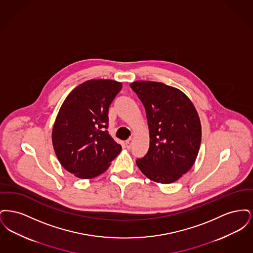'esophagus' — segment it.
Wrapping results in <instances>:
<instances>
[{
	"mask_svg": "<svg viewBox=\"0 0 253 253\" xmlns=\"http://www.w3.org/2000/svg\"><path fill=\"white\" fill-rule=\"evenodd\" d=\"M132 140L131 139V138L125 141V146H126V148H127V149H130V148L132 147Z\"/></svg>",
	"mask_w": 253,
	"mask_h": 253,
	"instance_id": "esophagus-1",
	"label": "esophagus"
}]
</instances>
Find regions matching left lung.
Here are the masks:
<instances>
[{"label":"left lung","mask_w":253,"mask_h":253,"mask_svg":"<svg viewBox=\"0 0 253 253\" xmlns=\"http://www.w3.org/2000/svg\"><path fill=\"white\" fill-rule=\"evenodd\" d=\"M130 87L144 106L150 133L149 150L136 165L152 180L172 183L193 167L198 155V114L189 97L174 87L144 81Z\"/></svg>","instance_id":"8db88e82"}]
</instances>
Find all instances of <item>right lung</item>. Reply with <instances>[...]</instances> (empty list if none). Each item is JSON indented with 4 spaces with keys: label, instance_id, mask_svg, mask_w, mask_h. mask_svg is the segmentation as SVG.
<instances>
[{
    "label": "right lung",
    "instance_id": "add662e5",
    "mask_svg": "<svg viewBox=\"0 0 253 253\" xmlns=\"http://www.w3.org/2000/svg\"><path fill=\"white\" fill-rule=\"evenodd\" d=\"M121 83L91 80L65 98L55 121L52 142L62 167L79 178L104 172L121 146L109 134V107L121 92Z\"/></svg>",
    "mask_w": 253,
    "mask_h": 253
}]
</instances>
